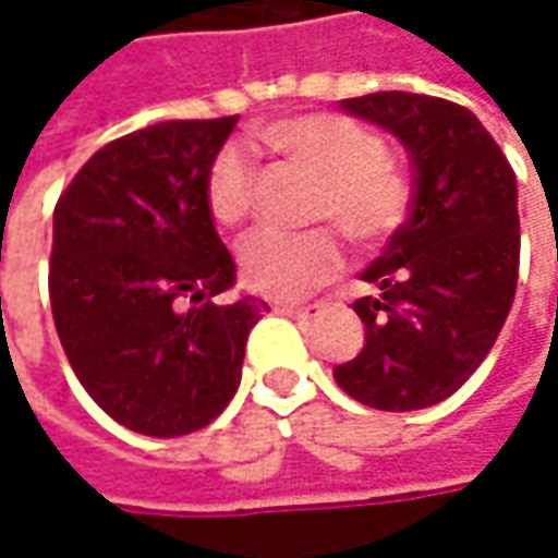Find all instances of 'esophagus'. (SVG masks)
I'll return each mask as SVG.
<instances>
[{
    "label": "esophagus",
    "mask_w": 558,
    "mask_h": 558,
    "mask_svg": "<svg viewBox=\"0 0 558 558\" xmlns=\"http://www.w3.org/2000/svg\"><path fill=\"white\" fill-rule=\"evenodd\" d=\"M320 308H324L320 302H308V305H275V312L296 317V320H308V317L320 315Z\"/></svg>",
    "instance_id": "1"
}]
</instances>
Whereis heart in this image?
Returning <instances> with one entry per match:
<instances>
[{
  "instance_id": "heart-1",
  "label": "heart",
  "mask_w": 558,
  "mask_h": 558,
  "mask_svg": "<svg viewBox=\"0 0 558 558\" xmlns=\"http://www.w3.org/2000/svg\"><path fill=\"white\" fill-rule=\"evenodd\" d=\"M262 142L317 179L312 219H333L357 243H379L408 213V182L383 157V142L371 129L339 113H302L262 129ZM256 175L246 154L225 147L209 166L206 201L213 219L234 228L253 213ZM243 283L271 299H296L330 280L342 268L337 231L315 228L302 234L259 231L238 250Z\"/></svg>"
}]
</instances>
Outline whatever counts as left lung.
Returning a JSON list of instances; mask_svg holds the SVG:
<instances>
[{
    "instance_id": "obj_1",
    "label": "left lung",
    "mask_w": 558,
    "mask_h": 558,
    "mask_svg": "<svg viewBox=\"0 0 558 558\" xmlns=\"http://www.w3.org/2000/svg\"><path fill=\"white\" fill-rule=\"evenodd\" d=\"M401 142L413 166L408 221L361 280L364 349L333 367L345 395L376 411H420L485 361L519 278V194L504 150L466 107L376 92L339 101Z\"/></svg>"
}]
</instances>
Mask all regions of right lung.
I'll return each instance as SVG.
<instances>
[{
  "label": "right lung",
  "instance_id": "obj_1",
  "mask_svg": "<svg viewBox=\"0 0 558 558\" xmlns=\"http://www.w3.org/2000/svg\"><path fill=\"white\" fill-rule=\"evenodd\" d=\"M238 117L166 120L105 145L54 206L49 296L70 367L120 426L197 433L241 386L268 305L216 302L238 268L206 179Z\"/></svg>",
  "mask_w": 558,
  "mask_h": 558
}]
</instances>
